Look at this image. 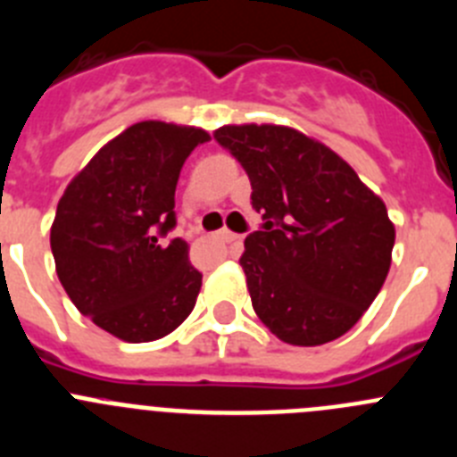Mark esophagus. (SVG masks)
I'll list each match as a JSON object with an SVG mask.
<instances>
[{
  "mask_svg": "<svg viewBox=\"0 0 457 457\" xmlns=\"http://www.w3.org/2000/svg\"><path fill=\"white\" fill-rule=\"evenodd\" d=\"M217 237H220L221 242H237V240H240V236H237V233H233V231H220V233H217Z\"/></svg>",
  "mask_w": 457,
  "mask_h": 457,
  "instance_id": "esophagus-1",
  "label": "esophagus"
}]
</instances>
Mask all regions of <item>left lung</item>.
Here are the masks:
<instances>
[{
	"label": "left lung",
	"instance_id": "1",
	"mask_svg": "<svg viewBox=\"0 0 457 457\" xmlns=\"http://www.w3.org/2000/svg\"><path fill=\"white\" fill-rule=\"evenodd\" d=\"M220 146L252 183L261 231L240 265L256 316L290 345H322L353 329L391 265L385 201L332 148L284 125H224Z\"/></svg>",
	"mask_w": 457,
	"mask_h": 457
}]
</instances>
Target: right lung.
Returning a JSON list of instances; mask_svg holds the SVG:
<instances>
[{"label":"right lung","mask_w":457,"mask_h":457,"mask_svg":"<svg viewBox=\"0 0 457 457\" xmlns=\"http://www.w3.org/2000/svg\"><path fill=\"white\" fill-rule=\"evenodd\" d=\"M201 128L141 120L104 144L56 205L50 247L82 316L128 343L171 334L192 313L201 272L176 226L173 196Z\"/></svg>","instance_id":"right-lung-1"}]
</instances>
